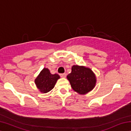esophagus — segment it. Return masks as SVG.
Segmentation results:
<instances>
[{"instance_id":"34e87169","label":"esophagus","mask_w":131,"mask_h":131,"mask_svg":"<svg viewBox=\"0 0 131 131\" xmlns=\"http://www.w3.org/2000/svg\"><path fill=\"white\" fill-rule=\"evenodd\" d=\"M59 75H60V76L61 77H63V78H65V77H66V73H62V74H60Z\"/></svg>"}]
</instances>
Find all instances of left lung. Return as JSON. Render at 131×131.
Segmentation results:
<instances>
[{
	"instance_id": "left-lung-1",
	"label": "left lung",
	"mask_w": 131,
	"mask_h": 131,
	"mask_svg": "<svg viewBox=\"0 0 131 131\" xmlns=\"http://www.w3.org/2000/svg\"><path fill=\"white\" fill-rule=\"evenodd\" d=\"M67 78L73 90L79 94L90 92L96 83V77L92 71L83 66H73L72 72L68 75Z\"/></svg>"
}]
</instances>
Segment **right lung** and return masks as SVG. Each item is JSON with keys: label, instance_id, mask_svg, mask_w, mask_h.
I'll list each match as a JSON object with an SVG mask.
<instances>
[{"label": "right lung", "instance_id": "obj_1", "mask_svg": "<svg viewBox=\"0 0 131 131\" xmlns=\"http://www.w3.org/2000/svg\"><path fill=\"white\" fill-rule=\"evenodd\" d=\"M58 79V74H52L48 69L44 68L35 79V84L41 92L47 93L54 87Z\"/></svg>", "mask_w": 131, "mask_h": 131}]
</instances>
